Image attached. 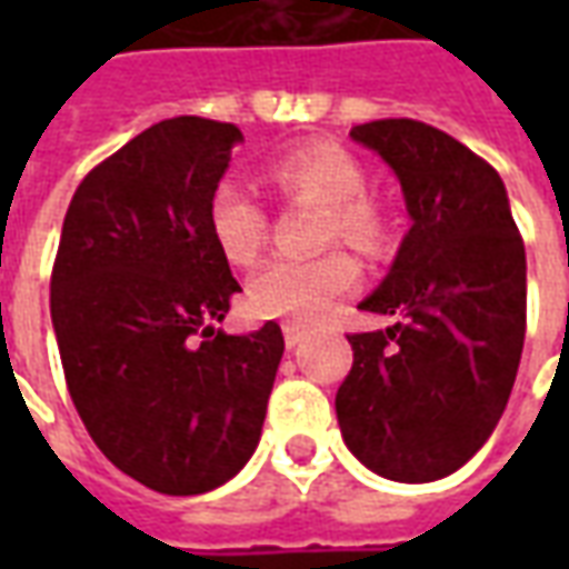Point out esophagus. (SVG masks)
<instances>
[{"label": "esophagus", "instance_id": "1", "mask_svg": "<svg viewBox=\"0 0 569 569\" xmlns=\"http://www.w3.org/2000/svg\"><path fill=\"white\" fill-rule=\"evenodd\" d=\"M283 338H286V347L292 350V347H298L305 338H308V332L301 329V326H296V322H286L283 326Z\"/></svg>", "mask_w": 569, "mask_h": 569}]
</instances>
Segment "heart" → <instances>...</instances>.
<instances>
[{"instance_id": "heart-1", "label": "heart", "mask_w": 569, "mask_h": 569, "mask_svg": "<svg viewBox=\"0 0 569 569\" xmlns=\"http://www.w3.org/2000/svg\"><path fill=\"white\" fill-rule=\"evenodd\" d=\"M273 186L286 194L320 200L329 207L326 237H341L353 247L381 243V219L366 194V173L345 149L310 142L268 163ZM207 228L224 259L249 264L264 247L268 219L247 188L224 179L212 188L207 203ZM359 283L357 261L345 252L322 256H277L264 261L249 280V305L261 317L292 322H317L350 296Z\"/></svg>"}]
</instances>
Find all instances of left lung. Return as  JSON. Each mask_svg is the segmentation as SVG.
Segmentation results:
<instances>
[{
    "mask_svg": "<svg viewBox=\"0 0 569 569\" xmlns=\"http://www.w3.org/2000/svg\"><path fill=\"white\" fill-rule=\"evenodd\" d=\"M350 140L393 170L411 228L359 301L399 322L347 335L338 427L371 472L427 485L469 463L506 411L525 347V243L500 173L463 142L411 118L357 124Z\"/></svg>",
    "mask_w": 569,
    "mask_h": 569,
    "instance_id": "8db88e82",
    "label": "left lung"
}]
</instances>
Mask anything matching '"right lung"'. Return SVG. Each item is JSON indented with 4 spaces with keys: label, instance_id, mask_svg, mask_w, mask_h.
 <instances>
[{
    "label": "right lung",
    "instance_id": "right-lung-1",
    "mask_svg": "<svg viewBox=\"0 0 569 569\" xmlns=\"http://www.w3.org/2000/svg\"><path fill=\"white\" fill-rule=\"evenodd\" d=\"M243 142L234 124L167 118L84 176L51 273V322L79 418L146 488L191 497L256 451L283 332L224 335L240 283L207 203Z\"/></svg>",
    "mask_w": 569,
    "mask_h": 569
}]
</instances>
